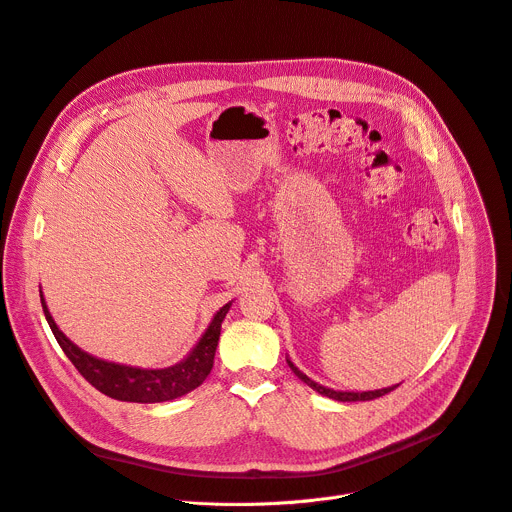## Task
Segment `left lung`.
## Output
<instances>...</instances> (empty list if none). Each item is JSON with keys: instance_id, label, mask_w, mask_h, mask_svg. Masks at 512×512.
I'll return each mask as SVG.
<instances>
[{"instance_id": "8db88e82", "label": "left lung", "mask_w": 512, "mask_h": 512, "mask_svg": "<svg viewBox=\"0 0 512 512\" xmlns=\"http://www.w3.org/2000/svg\"><path fill=\"white\" fill-rule=\"evenodd\" d=\"M287 363H289V367H291V371L303 381V383H307L311 389H316L318 393H322V396H326V398H332V400H338V402H367V400H375V398H381V396H385V393H389V391H393L396 389L398 385H391V387H383V389H375V391H336V389H330V387H324V385H320V383H316L313 379H309L305 373H301L289 359H287Z\"/></svg>"}]
</instances>
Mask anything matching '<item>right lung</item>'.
I'll return each mask as SVG.
<instances>
[{"label":"right lung","instance_id":"obj_1","mask_svg":"<svg viewBox=\"0 0 512 512\" xmlns=\"http://www.w3.org/2000/svg\"><path fill=\"white\" fill-rule=\"evenodd\" d=\"M41 303H43L45 318L59 346L63 348L73 367L82 373V377L112 400L137 402V404H157V402L176 400L184 396V393L199 387L207 379V375L213 369L215 350L221 334V322L231 307V303H225L215 313L209 328L205 330L201 340L196 342V346L190 350V355L186 359L166 369H139V367H127L119 363H108L88 355V352H84L80 346H75L57 328L43 295H41Z\"/></svg>","mask_w":512,"mask_h":512}]
</instances>
